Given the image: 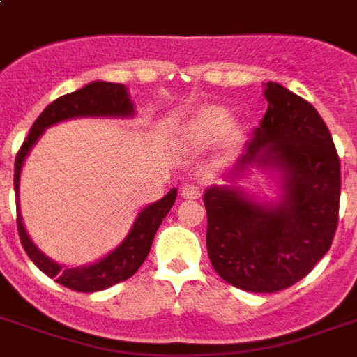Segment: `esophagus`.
<instances>
[{"instance_id":"1","label":"esophagus","mask_w":357,"mask_h":357,"mask_svg":"<svg viewBox=\"0 0 357 357\" xmlns=\"http://www.w3.org/2000/svg\"><path fill=\"white\" fill-rule=\"evenodd\" d=\"M202 190L198 185H185L183 189H181V196H183L185 200H196V198H200Z\"/></svg>"}]
</instances>
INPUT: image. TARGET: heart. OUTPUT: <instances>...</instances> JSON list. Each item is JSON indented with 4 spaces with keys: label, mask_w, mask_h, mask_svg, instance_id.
<instances>
[{
    "label": "heart",
    "mask_w": 357,
    "mask_h": 357,
    "mask_svg": "<svg viewBox=\"0 0 357 357\" xmlns=\"http://www.w3.org/2000/svg\"><path fill=\"white\" fill-rule=\"evenodd\" d=\"M228 111L224 107L211 105V107L202 109L200 113L196 114L195 120H192V133L202 142H213V140H217L220 135L228 131Z\"/></svg>",
    "instance_id": "heart-1"
}]
</instances>
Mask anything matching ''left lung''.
I'll return each mask as SVG.
<instances>
[{"label": "left lung", "mask_w": 357, "mask_h": 357, "mask_svg": "<svg viewBox=\"0 0 357 357\" xmlns=\"http://www.w3.org/2000/svg\"><path fill=\"white\" fill-rule=\"evenodd\" d=\"M265 98V116L226 179L272 170L282 198L261 204L235 185L204 192L213 268L250 293H276L313 271L332 246L341 198V162L317 109L272 81Z\"/></svg>", "instance_id": "obj_1"}]
</instances>
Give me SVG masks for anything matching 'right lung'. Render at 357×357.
Masks as SVG:
<instances>
[{
	"mask_svg": "<svg viewBox=\"0 0 357 357\" xmlns=\"http://www.w3.org/2000/svg\"><path fill=\"white\" fill-rule=\"evenodd\" d=\"M135 107L133 102L129 100V92L126 85L120 83H107V81H92L83 89L64 96L57 98L52 102L40 116L31 126L29 135L20 148L16 161H14V192H16V211H18V234L22 246L29 255V259L50 278H55V282L79 293H96L103 289L111 287L114 283L128 280L139 271L140 265L150 254L151 243L155 237L157 229L161 226L162 218L167 217L168 211L172 209L178 189L168 190L161 200L153 202L137 215L133 228L129 229L128 237L122 243L109 252L96 263L85 266H63L52 261L36 248L24 228V220L20 215V174L24 167L25 157L29 155L31 148L40 139L44 129L53 123L63 122V120L79 119V116H111V119H128L133 116Z\"/></svg>",
	"mask_w": 357,
	"mask_h": 357,
	"instance_id": "obj_1",
	"label": "right lung"
}]
</instances>
